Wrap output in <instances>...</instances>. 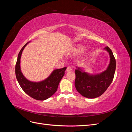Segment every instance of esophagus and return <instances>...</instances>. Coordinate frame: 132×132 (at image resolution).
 Instances as JSON below:
<instances>
[{
  "mask_svg": "<svg viewBox=\"0 0 132 132\" xmlns=\"http://www.w3.org/2000/svg\"><path fill=\"white\" fill-rule=\"evenodd\" d=\"M71 70H72V68H71V67H67V71H71Z\"/></svg>",
  "mask_w": 132,
  "mask_h": 132,
  "instance_id": "esophagus-1",
  "label": "esophagus"
}]
</instances>
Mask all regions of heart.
<instances>
[{"instance_id":"b5f03b06","label":"heart","mask_w":132,"mask_h":132,"mask_svg":"<svg viewBox=\"0 0 132 132\" xmlns=\"http://www.w3.org/2000/svg\"><path fill=\"white\" fill-rule=\"evenodd\" d=\"M85 50V48L81 46H78L77 47H75L72 50V54H79L80 53H81L83 52Z\"/></svg>"}]
</instances>
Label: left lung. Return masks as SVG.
<instances>
[{
  "mask_svg": "<svg viewBox=\"0 0 132 132\" xmlns=\"http://www.w3.org/2000/svg\"><path fill=\"white\" fill-rule=\"evenodd\" d=\"M110 55V63L106 70L100 73L91 74L78 67L75 70V86L84 97L94 98L102 95L113 81L116 70V59L109 47L104 48Z\"/></svg>",
  "mask_w": 132,
  "mask_h": 132,
  "instance_id": "left-lung-1",
  "label": "left lung"
}]
</instances>
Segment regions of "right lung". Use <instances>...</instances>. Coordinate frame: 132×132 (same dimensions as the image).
I'll return each instance as SVG.
<instances>
[{"label": "right lung", "instance_id": "1", "mask_svg": "<svg viewBox=\"0 0 132 132\" xmlns=\"http://www.w3.org/2000/svg\"><path fill=\"white\" fill-rule=\"evenodd\" d=\"M30 42L26 43L18 54L15 66V74L17 80L26 94L37 100H45L52 96L57 90L59 84L64 75L67 67L55 69L46 79L34 82L27 79L21 70L20 59L23 50Z\"/></svg>", "mask_w": 132, "mask_h": 132}]
</instances>
